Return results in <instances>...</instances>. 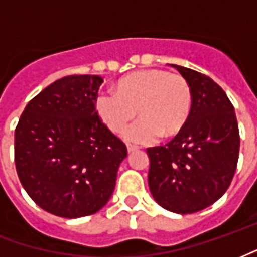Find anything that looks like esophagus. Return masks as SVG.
I'll return each mask as SVG.
<instances>
[{"label":"esophagus","instance_id":"esophagus-1","mask_svg":"<svg viewBox=\"0 0 257 257\" xmlns=\"http://www.w3.org/2000/svg\"><path fill=\"white\" fill-rule=\"evenodd\" d=\"M126 148H128V153H134V151L139 150L138 146H134V144H126Z\"/></svg>","mask_w":257,"mask_h":257}]
</instances>
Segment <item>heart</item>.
Instances as JSON below:
<instances>
[{
    "instance_id": "obj_1",
    "label": "heart",
    "mask_w": 257,
    "mask_h": 257,
    "mask_svg": "<svg viewBox=\"0 0 257 257\" xmlns=\"http://www.w3.org/2000/svg\"><path fill=\"white\" fill-rule=\"evenodd\" d=\"M192 88L180 73L143 69L123 76L117 92H102L96 111L107 128L121 134L136 113L142 115L123 136L136 143H151L159 136L172 138L187 125L192 111Z\"/></svg>"
}]
</instances>
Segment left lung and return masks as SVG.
<instances>
[{
    "label": "left lung",
    "mask_w": 257,
    "mask_h": 257,
    "mask_svg": "<svg viewBox=\"0 0 257 257\" xmlns=\"http://www.w3.org/2000/svg\"><path fill=\"white\" fill-rule=\"evenodd\" d=\"M192 88L187 125L165 146L147 148L148 187L158 204L193 214L227 191L240 153V132L227 95L208 76L173 65Z\"/></svg>",
    "instance_id": "1"
}]
</instances>
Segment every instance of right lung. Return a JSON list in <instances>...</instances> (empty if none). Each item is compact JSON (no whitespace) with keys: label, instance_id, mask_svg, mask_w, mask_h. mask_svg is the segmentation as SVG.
Here are the masks:
<instances>
[{"label":"right lung","instance_id":"right-lung-1","mask_svg":"<svg viewBox=\"0 0 257 257\" xmlns=\"http://www.w3.org/2000/svg\"><path fill=\"white\" fill-rule=\"evenodd\" d=\"M103 79L72 75L32 98L15 129V163L28 196L53 215H92L109 201L126 146L96 111Z\"/></svg>","mask_w":257,"mask_h":257}]
</instances>
